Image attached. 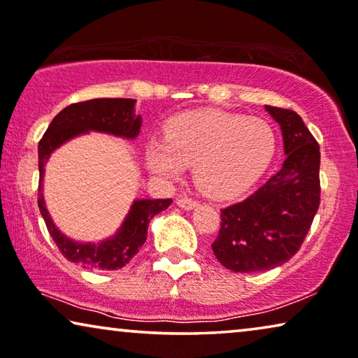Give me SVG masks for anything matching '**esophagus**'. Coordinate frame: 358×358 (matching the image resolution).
I'll use <instances>...</instances> for the list:
<instances>
[{"label":"esophagus","instance_id":"34e87169","mask_svg":"<svg viewBox=\"0 0 358 358\" xmlns=\"http://www.w3.org/2000/svg\"><path fill=\"white\" fill-rule=\"evenodd\" d=\"M176 203H178L182 210H194V208L199 207L197 200H192V199H187V197L178 199V202H176Z\"/></svg>","mask_w":358,"mask_h":358}]
</instances>
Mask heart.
<instances>
[{
    "label": "heart",
    "mask_w": 358,
    "mask_h": 358,
    "mask_svg": "<svg viewBox=\"0 0 358 358\" xmlns=\"http://www.w3.org/2000/svg\"><path fill=\"white\" fill-rule=\"evenodd\" d=\"M275 131L267 120L227 110H187L171 117L164 138L146 143L150 173L164 180L194 164V180L210 197H233L251 187L272 163Z\"/></svg>",
    "instance_id": "heart-1"
}]
</instances>
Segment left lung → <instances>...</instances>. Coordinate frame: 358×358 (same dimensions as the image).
Masks as SVG:
<instances>
[{
  "label": "left lung",
  "mask_w": 358,
  "mask_h": 358,
  "mask_svg": "<svg viewBox=\"0 0 358 358\" xmlns=\"http://www.w3.org/2000/svg\"><path fill=\"white\" fill-rule=\"evenodd\" d=\"M266 110L280 125L287 158L256 192L222 208L212 249L233 272H266L290 261L320 208V145L296 112L272 106Z\"/></svg>",
  "instance_id": "8db88e82"
}]
</instances>
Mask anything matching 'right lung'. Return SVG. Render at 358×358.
<instances>
[{
  "label": "right lung",
  "instance_id": "1",
  "mask_svg": "<svg viewBox=\"0 0 358 358\" xmlns=\"http://www.w3.org/2000/svg\"><path fill=\"white\" fill-rule=\"evenodd\" d=\"M135 99H91L78 102L63 109L48 125L38 143V210L48 233L63 256L78 266L91 271H117L122 268L143 246L148 236L151 218L171 205V199H135L129 213L112 236L101 241H76L66 236L53 223L43 199V174L52 153L76 136L90 131L135 140L141 129V115L135 114Z\"/></svg>",
  "mask_w": 358,
  "mask_h": 358
}]
</instances>
